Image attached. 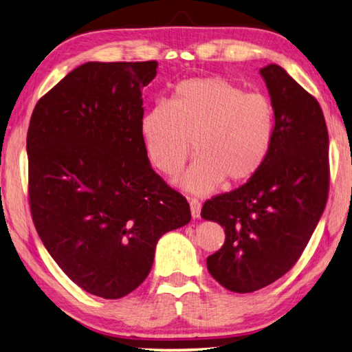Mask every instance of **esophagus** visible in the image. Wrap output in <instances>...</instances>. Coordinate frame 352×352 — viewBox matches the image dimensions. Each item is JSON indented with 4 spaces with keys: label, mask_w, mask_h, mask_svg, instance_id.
Returning a JSON list of instances; mask_svg holds the SVG:
<instances>
[{
    "label": "esophagus",
    "mask_w": 352,
    "mask_h": 352,
    "mask_svg": "<svg viewBox=\"0 0 352 352\" xmlns=\"http://www.w3.org/2000/svg\"><path fill=\"white\" fill-rule=\"evenodd\" d=\"M190 210L193 219L201 217V202H199L197 199H190Z\"/></svg>",
    "instance_id": "esophagus-1"
}]
</instances>
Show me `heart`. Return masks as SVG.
<instances>
[{
	"instance_id": "heart-1",
	"label": "heart",
	"mask_w": 352,
	"mask_h": 352,
	"mask_svg": "<svg viewBox=\"0 0 352 352\" xmlns=\"http://www.w3.org/2000/svg\"><path fill=\"white\" fill-rule=\"evenodd\" d=\"M139 130L151 164L164 175L184 167L193 142L197 157L179 185L207 195L223 179L247 182L263 167L273 148L276 115L267 96L247 94L228 79L191 78L176 85L167 104L151 107Z\"/></svg>"
}]
</instances>
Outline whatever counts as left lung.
Instances as JSON below:
<instances>
[{
	"mask_svg": "<svg viewBox=\"0 0 352 352\" xmlns=\"http://www.w3.org/2000/svg\"><path fill=\"white\" fill-rule=\"evenodd\" d=\"M276 115L273 148L263 167L202 207V219L225 228V243L207 257L210 274L234 293L276 282L297 262L328 199V130L316 98L287 70H258Z\"/></svg>",
	"mask_w": 352,
	"mask_h": 352,
	"instance_id": "left-lung-1",
	"label": "left lung"
}]
</instances>
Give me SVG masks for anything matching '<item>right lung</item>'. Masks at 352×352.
I'll return each mask as SVG.
<instances>
[{
	"label": "right lung",
	"instance_id": "right-lung-1",
	"mask_svg": "<svg viewBox=\"0 0 352 352\" xmlns=\"http://www.w3.org/2000/svg\"><path fill=\"white\" fill-rule=\"evenodd\" d=\"M157 63H85L35 105L28 131L32 219L78 287L121 299L148 276L161 236L190 205L151 168L142 90Z\"/></svg>",
	"mask_w": 352,
	"mask_h": 352
}]
</instances>
